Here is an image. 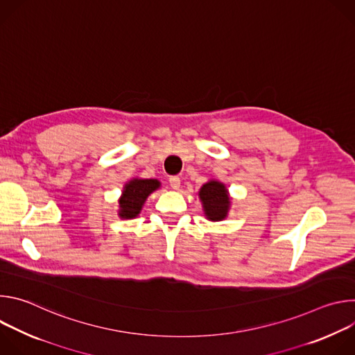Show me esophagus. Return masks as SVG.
<instances>
[{
    "instance_id": "34e87169",
    "label": "esophagus",
    "mask_w": 355,
    "mask_h": 355,
    "mask_svg": "<svg viewBox=\"0 0 355 355\" xmlns=\"http://www.w3.org/2000/svg\"><path fill=\"white\" fill-rule=\"evenodd\" d=\"M168 181H170V185H171L173 189H178L180 185H181V180H180V177H177V175L171 177Z\"/></svg>"
}]
</instances>
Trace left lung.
<instances>
[{
    "label": "left lung",
    "instance_id": "obj_1",
    "mask_svg": "<svg viewBox=\"0 0 355 355\" xmlns=\"http://www.w3.org/2000/svg\"><path fill=\"white\" fill-rule=\"evenodd\" d=\"M198 195L202 202V208H204L207 219L212 222L226 219L230 209V198L225 184L211 180L202 185Z\"/></svg>",
    "mask_w": 355,
    "mask_h": 355
}]
</instances>
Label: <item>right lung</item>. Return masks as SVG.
Returning <instances> with one entry per match:
<instances>
[{
    "label": "right lung",
    "mask_w": 355,
    "mask_h": 355,
    "mask_svg": "<svg viewBox=\"0 0 355 355\" xmlns=\"http://www.w3.org/2000/svg\"><path fill=\"white\" fill-rule=\"evenodd\" d=\"M160 188V181L157 180H143L133 178L125 184L122 196L119 199V216L122 219L136 218L147 199V196Z\"/></svg>",
    "instance_id": "obj_1"
}]
</instances>
